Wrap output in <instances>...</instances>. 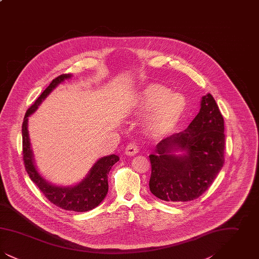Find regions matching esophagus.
I'll list each match as a JSON object with an SVG mask.
<instances>
[{
  "mask_svg": "<svg viewBox=\"0 0 259 259\" xmlns=\"http://www.w3.org/2000/svg\"><path fill=\"white\" fill-rule=\"evenodd\" d=\"M139 152V148L138 146L134 144V143H130L126 146L125 148V154L126 155H129V156H132V155H135Z\"/></svg>",
  "mask_w": 259,
  "mask_h": 259,
  "instance_id": "34e87169",
  "label": "esophagus"
}]
</instances>
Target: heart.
I'll use <instances>...</instances> for the list:
<instances>
[{"instance_id": "obj_1", "label": "heart", "mask_w": 259, "mask_h": 259, "mask_svg": "<svg viewBox=\"0 0 259 259\" xmlns=\"http://www.w3.org/2000/svg\"><path fill=\"white\" fill-rule=\"evenodd\" d=\"M186 109V99L159 83H150L141 90L134 111L149 113L146 117L148 131L155 137L165 135L181 120Z\"/></svg>"}]
</instances>
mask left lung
I'll list each match as a JSON object with an SVG mask.
<instances>
[{"label": "left lung", "mask_w": 259, "mask_h": 259, "mask_svg": "<svg viewBox=\"0 0 259 259\" xmlns=\"http://www.w3.org/2000/svg\"><path fill=\"white\" fill-rule=\"evenodd\" d=\"M224 120L215 100L203 96L201 108L185 131L162 140L149 155L151 193L167 202L200 197L224 164ZM183 151L182 155H175Z\"/></svg>", "instance_id": "left-lung-1"}]
</instances>
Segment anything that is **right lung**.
<instances>
[{
    "label": "right lung",
    "mask_w": 259,
    "mask_h": 259,
    "mask_svg": "<svg viewBox=\"0 0 259 259\" xmlns=\"http://www.w3.org/2000/svg\"><path fill=\"white\" fill-rule=\"evenodd\" d=\"M72 74H61L54 78L48 88L40 94L36 102L27 110L22 123V148L25 169L30 179L36 184L44 195L55 206L74 211H87L94 209L105 199L108 190V175L111 167L119 160L115 154L100 158L91 168L87 177L74 186H57L47 182L37 172L28 132V117L37 111L40 103L50 92L65 79L71 78Z\"/></svg>",
    "instance_id": "1"
}]
</instances>
